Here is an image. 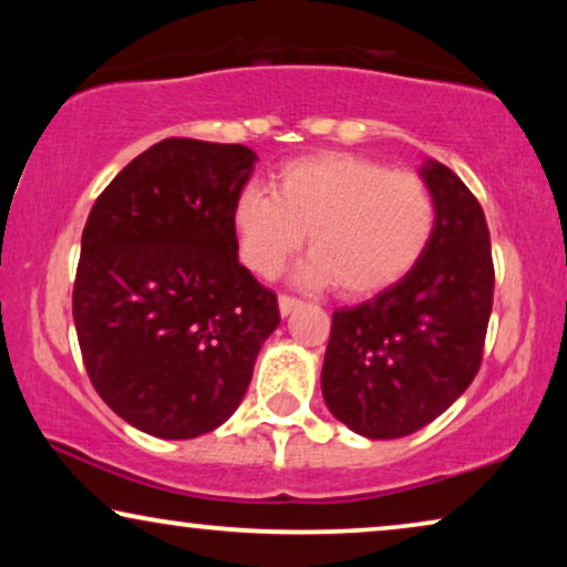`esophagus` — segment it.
I'll use <instances>...</instances> for the list:
<instances>
[{"mask_svg":"<svg viewBox=\"0 0 567 567\" xmlns=\"http://www.w3.org/2000/svg\"><path fill=\"white\" fill-rule=\"evenodd\" d=\"M297 307H301V301L297 297H289V293H281V297H278V309H281L284 317L291 315Z\"/></svg>","mask_w":567,"mask_h":567,"instance_id":"obj_1","label":"esophagus"}]
</instances>
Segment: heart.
Listing matches in <instances>:
<instances>
[{
	"label": "heart",
	"instance_id": "b5f03b06",
	"mask_svg": "<svg viewBox=\"0 0 567 567\" xmlns=\"http://www.w3.org/2000/svg\"><path fill=\"white\" fill-rule=\"evenodd\" d=\"M436 221V198L421 175L336 152L289 162L274 193L247 188L231 212L239 258L252 274H281L309 235L315 255L301 281L338 284L351 299L402 281L429 250Z\"/></svg>",
	"mask_w": 567,
	"mask_h": 567
}]
</instances>
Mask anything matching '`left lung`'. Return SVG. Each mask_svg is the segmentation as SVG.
Instances as JSON below:
<instances>
[{
    "label": "left lung",
    "mask_w": 567,
    "mask_h": 567,
    "mask_svg": "<svg viewBox=\"0 0 567 567\" xmlns=\"http://www.w3.org/2000/svg\"><path fill=\"white\" fill-rule=\"evenodd\" d=\"M421 175L439 212L421 262L374 299L332 312L322 394L367 439L429 425L483 363L495 286L483 206L441 162H425Z\"/></svg>",
    "instance_id": "left-lung-1"
}]
</instances>
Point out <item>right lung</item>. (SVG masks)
Instances as JSON below:
<instances>
[{
  "label": "right lung",
  "mask_w": 567,
  "mask_h": 567,
  "mask_svg": "<svg viewBox=\"0 0 567 567\" xmlns=\"http://www.w3.org/2000/svg\"><path fill=\"white\" fill-rule=\"evenodd\" d=\"M243 144L165 138L100 193L82 231L72 312L105 405L159 439H196L243 402L276 293L237 260Z\"/></svg>",
  "instance_id": "add662e5"
}]
</instances>
